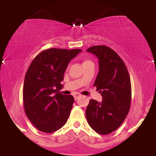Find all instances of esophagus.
Here are the masks:
<instances>
[{
    "mask_svg": "<svg viewBox=\"0 0 156 156\" xmlns=\"http://www.w3.org/2000/svg\"><path fill=\"white\" fill-rule=\"evenodd\" d=\"M81 97V95L80 94H74V99L75 100H76L78 99L79 97Z\"/></svg>",
    "mask_w": 156,
    "mask_h": 156,
    "instance_id": "esophagus-1",
    "label": "esophagus"
}]
</instances>
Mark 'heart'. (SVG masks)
Listing matches in <instances>:
<instances>
[{
	"label": "heart",
	"mask_w": 156,
	"mask_h": 156,
	"mask_svg": "<svg viewBox=\"0 0 156 156\" xmlns=\"http://www.w3.org/2000/svg\"><path fill=\"white\" fill-rule=\"evenodd\" d=\"M93 62L91 60H89L88 59H84V61H83V66H86L88 65H90V64H92Z\"/></svg>",
	"instance_id": "heart-1"
}]
</instances>
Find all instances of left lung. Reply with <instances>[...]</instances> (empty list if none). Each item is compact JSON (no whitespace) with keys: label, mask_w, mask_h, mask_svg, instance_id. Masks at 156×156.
<instances>
[{"label":"left lung","mask_w":156,"mask_h":156,"mask_svg":"<svg viewBox=\"0 0 156 156\" xmlns=\"http://www.w3.org/2000/svg\"><path fill=\"white\" fill-rule=\"evenodd\" d=\"M87 51L99 59V72L94 87H97L102 97L101 102L89 101L87 120L94 131L106 135L120 126L129 112L131 80L124 62L110 48L93 46Z\"/></svg>","instance_id":"left-lung-1"}]
</instances>
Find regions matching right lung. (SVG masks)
Segmentation results:
<instances>
[{
    "label": "right lung",
    "mask_w": 156,
    "mask_h": 156,
    "mask_svg": "<svg viewBox=\"0 0 156 156\" xmlns=\"http://www.w3.org/2000/svg\"><path fill=\"white\" fill-rule=\"evenodd\" d=\"M80 49L51 48L40 52L27 69L23 86L25 114L40 131L52 133L67 121L74 103L72 95L59 92L68 64Z\"/></svg>",
    "instance_id": "add662e5"
}]
</instances>
